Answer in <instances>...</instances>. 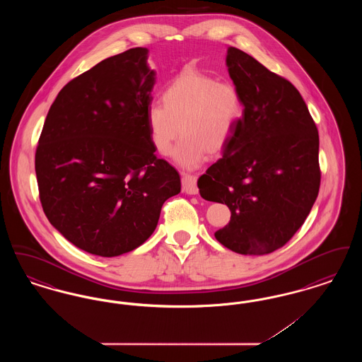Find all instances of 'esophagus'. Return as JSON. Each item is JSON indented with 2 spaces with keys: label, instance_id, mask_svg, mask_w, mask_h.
Listing matches in <instances>:
<instances>
[{
  "label": "esophagus",
  "instance_id": "esophagus-1",
  "mask_svg": "<svg viewBox=\"0 0 362 362\" xmlns=\"http://www.w3.org/2000/svg\"><path fill=\"white\" fill-rule=\"evenodd\" d=\"M182 187L186 194L197 195L198 194V186H197V176L185 173L182 177Z\"/></svg>",
  "mask_w": 362,
  "mask_h": 362
}]
</instances>
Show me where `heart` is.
<instances>
[{"mask_svg":"<svg viewBox=\"0 0 362 362\" xmlns=\"http://www.w3.org/2000/svg\"><path fill=\"white\" fill-rule=\"evenodd\" d=\"M161 102L163 105L151 104L146 110L149 137L158 155H168L180 127L183 137L173 156L185 168L199 165L206 153H221L244 114L236 86L199 71L176 76L161 90Z\"/></svg>","mask_w":362,"mask_h":362,"instance_id":"obj_1","label":"heart"}]
</instances>
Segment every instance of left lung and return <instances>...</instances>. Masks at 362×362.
<instances>
[{"mask_svg": "<svg viewBox=\"0 0 362 362\" xmlns=\"http://www.w3.org/2000/svg\"><path fill=\"white\" fill-rule=\"evenodd\" d=\"M226 65L244 114L198 187L204 199L230 210L216 239L241 255H264L292 239L317 198L319 133L291 81L232 46Z\"/></svg>", "mask_w": 362, "mask_h": 362, "instance_id": "obj_1", "label": "left lung"}]
</instances>
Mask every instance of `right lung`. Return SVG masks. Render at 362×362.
<instances>
[{
    "label": "right lung",
    "instance_id": "right-lung-1",
    "mask_svg": "<svg viewBox=\"0 0 362 362\" xmlns=\"http://www.w3.org/2000/svg\"><path fill=\"white\" fill-rule=\"evenodd\" d=\"M148 49L110 57L64 86L35 153L43 211L70 243L104 258L136 250L180 176L157 158L146 126L156 71Z\"/></svg>",
    "mask_w": 362,
    "mask_h": 362
}]
</instances>
